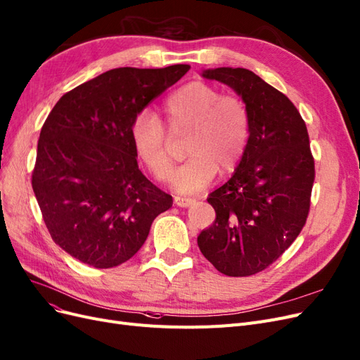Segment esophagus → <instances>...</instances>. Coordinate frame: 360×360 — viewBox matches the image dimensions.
Listing matches in <instances>:
<instances>
[{
  "label": "esophagus",
  "instance_id": "1",
  "mask_svg": "<svg viewBox=\"0 0 360 360\" xmlns=\"http://www.w3.org/2000/svg\"><path fill=\"white\" fill-rule=\"evenodd\" d=\"M193 198L190 197H181V195H175V205L179 207H188L193 205Z\"/></svg>",
  "mask_w": 360,
  "mask_h": 360
}]
</instances>
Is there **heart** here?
I'll return each mask as SVG.
<instances>
[{"label":"heart","mask_w":360,"mask_h":360,"mask_svg":"<svg viewBox=\"0 0 360 360\" xmlns=\"http://www.w3.org/2000/svg\"><path fill=\"white\" fill-rule=\"evenodd\" d=\"M172 133L188 131L184 145L185 162L172 172L170 184L179 193L207 187L217 172L231 173L246 151L250 118L242 99L203 82L179 87L163 103ZM130 142L136 157L158 181L167 178L172 158L169 133L154 112L141 111L130 124Z\"/></svg>","instance_id":"obj_1"}]
</instances>
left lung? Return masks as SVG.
<instances>
[{"label":"left lung","instance_id":"1","mask_svg":"<svg viewBox=\"0 0 360 360\" xmlns=\"http://www.w3.org/2000/svg\"><path fill=\"white\" fill-rule=\"evenodd\" d=\"M202 75L242 98L250 135L233 176L207 197L217 218L197 243L222 274L252 276L281 257L307 221L314 182L309 131L295 105L252 71L224 66Z\"/></svg>","mask_w":360,"mask_h":360}]
</instances>
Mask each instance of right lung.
I'll return each instance as SVG.
<instances>
[{
    "mask_svg": "<svg viewBox=\"0 0 360 360\" xmlns=\"http://www.w3.org/2000/svg\"><path fill=\"white\" fill-rule=\"evenodd\" d=\"M188 70H111L53 106L39 133L32 190L51 238L75 259L95 269L126 262L172 207V195L139 170L129 130Z\"/></svg>",
    "mask_w": 360,
    "mask_h": 360,
    "instance_id": "obj_1",
    "label": "right lung"
}]
</instances>
